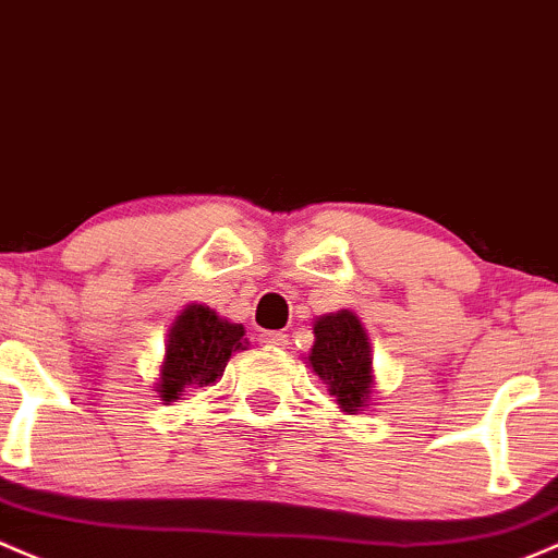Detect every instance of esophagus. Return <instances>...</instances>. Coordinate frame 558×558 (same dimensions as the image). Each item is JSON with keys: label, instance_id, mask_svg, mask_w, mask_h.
Here are the masks:
<instances>
[{"label": "esophagus", "instance_id": "1", "mask_svg": "<svg viewBox=\"0 0 558 558\" xmlns=\"http://www.w3.org/2000/svg\"><path fill=\"white\" fill-rule=\"evenodd\" d=\"M259 342L267 344V348H286V344H289V337H286L283 331H264Z\"/></svg>", "mask_w": 558, "mask_h": 558}]
</instances>
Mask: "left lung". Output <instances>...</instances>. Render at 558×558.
<instances>
[{
    "label": "left lung",
    "mask_w": 558,
    "mask_h": 558,
    "mask_svg": "<svg viewBox=\"0 0 558 558\" xmlns=\"http://www.w3.org/2000/svg\"><path fill=\"white\" fill-rule=\"evenodd\" d=\"M315 342L304 361L310 363L328 396L337 398L344 414H363L372 407L374 379L372 342L353 310H337L315 318Z\"/></svg>",
    "instance_id": "left-lung-1"
}]
</instances>
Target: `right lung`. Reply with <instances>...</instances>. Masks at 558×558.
Listing matches in <instances>:
<instances>
[{
	"label": "right lung",
	"instance_id": "right-lung-1",
	"mask_svg": "<svg viewBox=\"0 0 558 558\" xmlns=\"http://www.w3.org/2000/svg\"><path fill=\"white\" fill-rule=\"evenodd\" d=\"M248 350L243 324L221 318L205 304H186L168 326L166 355L155 390L162 403L181 401L190 387L216 385L234 353Z\"/></svg>",
	"mask_w": 558,
	"mask_h": 558
}]
</instances>
